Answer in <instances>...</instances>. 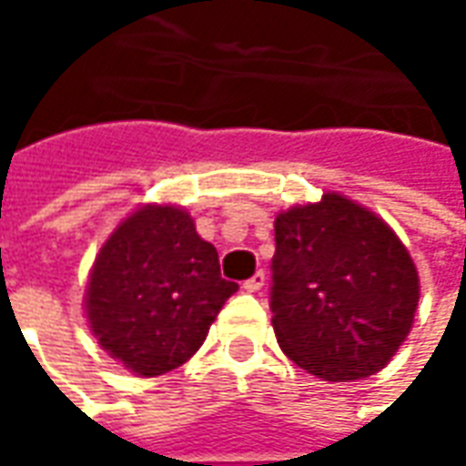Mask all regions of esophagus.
<instances>
[{
	"mask_svg": "<svg viewBox=\"0 0 466 466\" xmlns=\"http://www.w3.org/2000/svg\"><path fill=\"white\" fill-rule=\"evenodd\" d=\"M262 285H265V272L259 269V272H255L252 278L244 282V289L247 292H257V289H262Z\"/></svg>",
	"mask_w": 466,
	"mask_h": 466,
	"instance_id": "esophagus-1",
	"label": "esophagus"
}]
</instances>
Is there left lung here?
Wrapping results in <instances>:
<instances>
[{
  "mask_svg": "<svg viewBox=\"0 0 466 466\" xmlns=\"http://www.w3.org/2000/svg\"><path fill=\"white\" fill-rule=\"evenodd\" d=\"M419 272L389 224L343 194L279 211L272 328L282 353L323 380L379 373L406 340Z\"/></svg>",
  "mask_w": 466,
  "mask_h": 466,
  "instance_id": "left-lung-1",
  "label": "left lung"
}]
</instances>
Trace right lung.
<instances>
[{
    "instance_id": "obj_1",
    "label": "right lung",
    "mask_w": 466,
    "mask_h": 466,
    "mask_svg": "<svg viewBox=\"0 0 466 466\" xmlns=\"http://www.w3.org/2000/svg\"><path fill=\"white\" fill-rule=\"evenodd\" d=\"M237 289L188 211L146 204L97 252L86 289L87 325L110 358L154 379L199 350Z\"/></svg>"
}]
</instances>
